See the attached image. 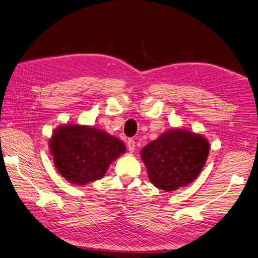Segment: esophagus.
<instances>
[{"mask_svg":"<svg viewBox=\"0 0 258 258\" xmlns=\"http://www.w3.org/2000/svg\"><path fill=\"white\" fill-rule=\"evenodd\" d=\"M127 148H128V151H130L131 153L134 152V149H135V141H134V140L130 139V140L127 141Z\"/></svg>","mask_w":258,"mask_h":258,"instance_id":"esophagus-1","label":"esophagus"}]
</instances>
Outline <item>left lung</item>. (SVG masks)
<instances>
[{
  "instance_id": "8db88e82",
  "label": "left lung",
  "mask_w": 258,
  "mask_h": 258,
  "mask_svg": "<svg viewBox=\"0 0 258 258\" xmlns=\"http://www.w3.org/2000/svg\"><path fill=\"white\" fill-rule=\"evenodd\" d=\"M210 144L206 137L183 128L165 132L141 152L149 180L166 192L185 187L199 176Z\"/></svg>"
}]
</instances>
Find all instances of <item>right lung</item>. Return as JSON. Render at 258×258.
<instances>
[{
  "mask_svg": "<svg viewBox=\"0 0 258 258\" xmlns=\"http://www.w3.org/2000/svg\"><path fill=\"white\" fill-rule=\"evenodd\" d=\"M49 148L58 172L79 185L99 180L112 161L126 151L122 141L106 132L78 124L58 126Z\"/></svg>",
  "mask_w": 258,
  "mask_h": 258,
  "instance_id": "right-lung-1",
  "label": "right lung"
}]
</instances>
